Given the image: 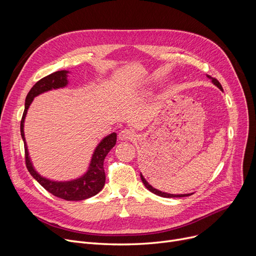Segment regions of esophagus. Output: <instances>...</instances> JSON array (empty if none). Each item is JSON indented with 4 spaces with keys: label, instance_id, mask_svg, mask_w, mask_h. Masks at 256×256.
<instances>
[{
    "label": "esophagus",
    "instance_id": "obj_1",
    "mask_svg": "<svg viewBox=\"0 0 256 256\" xmlns=\"http://www.w3.org/2000/svg\"><path fill=\"white\" fill-rule=\"evenodd\" d=\"M118 137L120 140H132L135 138V132L130 128H124L119 132Z\"/></svg>",
    "mask_w": 256,
    "mask_h": 256
}]
</instances>
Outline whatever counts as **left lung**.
<instances>
[{
	"instance_id": "1",
	"label": "left lung",
	"mask_w": 256,
	"mask_h": 256,
	"mask_svg": "<svg viewBox=\"0 0 256 256\" xmlns=\"http://www.w3.org/2000/svg\"><path fill=\"white\" fill-rule=\"evenodd\" d=\"M208 78H210L212 80V82L216 85L220 90H223V88H222V86H221V84L219 83V80H217V78H212L210 76H208ZM141 180L143 182V184H144V186L147 188V189H148L152 193H154V194H156V195H158V196H162V197H167V198H173V197H186V196H190V195H192V193L191 194H180V195H176V194H168V193H165V192H160V191H158V190H156V189H154V188H152L148 182H147L146 180H145V178H143V176L141 174Z\"/></svg>"
}]
</instances>
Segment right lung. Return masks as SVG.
<instances>
[{
	"instance_id": "obj_1",
	"label": "right lung",
	"mask_w": 256,
	"mask_h": 256,
	"mask_svg": "<svg viewBox=\"0 0 256 256\" xmlns=\"http://www.w3.org/2000/svg\"><path fill=\"white\" fill-rule=\"evenodd\" d=\"M67 74H68V72L66 70L52 72L42 78V80H39L38 82L31 88L28 96L26 98L24 111L20 121V135L24 144L26 166L31 176L40 184H42L48 192H50L54 196L59 197L61 199L68 200V201H78V200H84L96 195L104 188V182H106L104 160L108 152H109L116 144V139H117L116 132H112L109 136L104 137L100 141V143L98 145L96 150L93 152L88 171L84 174V176L70 182H52L39 176V174L35 171L34 167L32 166L28 148H26L24 132V122L26 115V111H28L34 98L46 91L65 87L67 83H68L67 82Z\"/></svg>"
}]
</instances>
